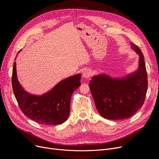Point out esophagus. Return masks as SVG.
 Instances as JSON below:
<instances>
[{"instance_id":"esophagus-1","label":"esophagus","mask_w":159,"mask_h":159,"mask_svg":"<svg viewBox=\"0 0 159 159\" xmlns=\"http://www.w3.org/2000/svg\"><path fill=\"white\" fill-rule=\"evenodd\" d=\"M91 75V72L89 70H84L82 71V76L84 78H89Z\"/></svg>"}]
</instances>
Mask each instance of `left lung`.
<instances>
[{
  "label": "left lung",
  "mask_w": 159,
  "mask_h": 159,
  "mask_svg": "<svg viewBox=\"0 0 159 159\" xmlns=\"http://www.w3.org/2000/svg\"><path fill=\"white\" fill-rule=\"evenodd\" d=\"M131 44L140 56L138 71L122 79H112L104 74L93 77L89 81L97 111L106 119L129 118L144 102L148 75L144 56L137 45Z\"/></svg>",
  "instance_id": "obj_1"
}]
</instances>
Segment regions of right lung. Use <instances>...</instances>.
I'll use <instances>...</instances> for the list:
<instances>
[{
  "instance_id": "add662e5",
  "label": "right lung",
  "mask_w": 159,
  "mask_h": 159,
  "mask_svg": "<svg viewBox=\"0 0 159 159\" xmlns=\"http://www.w3.org/2000/svg\"><path fill=\"white\" fill-rule=\"evenodd\" d=\"M80 74L73 75L61 81L43 95H32L20 85L15 62L11 82L15 98L25 115L39 124L56 125L62 124L68 119L71 95L80 86Z\"/></svg>"
}]
</instances>
